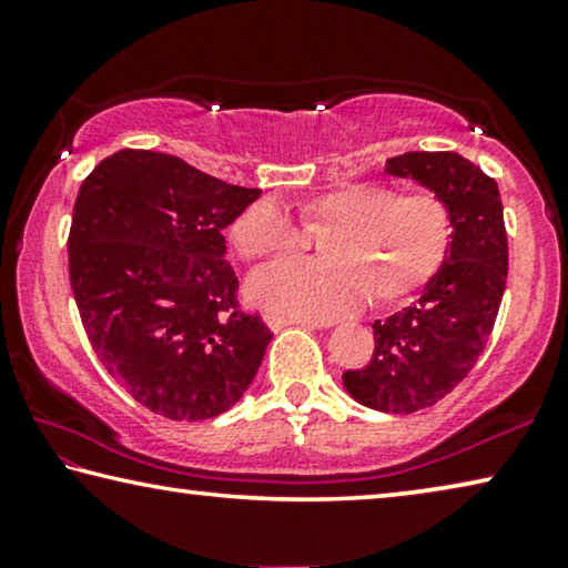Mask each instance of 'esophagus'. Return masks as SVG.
<instances>
[{
	"label": "esophagus",
	"mask_w": 568,
	"mask_h": 568,
	"mask_svg": "<svg viewBox=\"0 0 568 568\" xmlns=\"http://www.w3.org/2000/svg\"><path fill=\"white\" fill-rule=\"evenodd\" d=\"M265 324L273 328V332H283L287 326H303V321L293 316H281V313H265Z\"/></svg>",
	"instance_id": "1"
}]
</instances>
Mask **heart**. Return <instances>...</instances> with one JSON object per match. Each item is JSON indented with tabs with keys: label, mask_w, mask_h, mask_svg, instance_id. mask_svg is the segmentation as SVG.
Returning a JSON list of instances; mask_svg holds the SVG:
<instances>
[{
	"label": "heart",
	"mask_w": 568,
	"mask_h": 568,
	"mask_svg": "<svg viewBox=\"0 0 568 568\" xmlns=\"http://www.w3.org/2000/svg\"><path fill=\"white\" fill-rule=\"evenodd\" d=\"M308 226H328L318 262H275L250 277V298L295 318L334 321L369 301H400L428 283L448 252L454 216L434 191L400 193L383 183L338 185L303 206ZM244 260L295 250L298 230L275 199L252 201L232 224Z\"/></svg>",
	"instance_id": "b5f03b06"
}]
</instances>
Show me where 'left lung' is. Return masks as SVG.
I'll return each instance as SVG.
<instances>
[{
    "label": "left lung",
    "mask_w": 568,
    "mask_h": 568,
    "mask_svg": "<svg viewBox=\"0 0 568 568\" xmlns=\"http://www.w3.org/2000/svg\"><path fill=\"white\" fill-rule=\"evenodd\" d=\"M385 171L444 196L454 216L444 265L413 306L372 324L367 367L342 375L357 403L408 416L452 393L485 352L505 293L507 232L495 178L459 152H405Z\"/></svg>",
    "instance_id": "obj_1"
}]
</instances>
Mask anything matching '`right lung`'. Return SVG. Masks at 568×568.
<instances>
[{"mask_svg": "<svg viewBox=\"0 0 568 568\" xmlns=\"http://www.w3.org/2000/svg\"><path fill=\"white\" fill-rule=\"evenodd\" d=\"M257 196L152 150L114 152L81 183L68 234L81 324L158 416L214 418L257 375L273 332L240 308L222 234Z\"/></svg>", "mask_w": 568, "mask_h": 568, "instance_id": "1", "label": "right lung"}]
</instances>
